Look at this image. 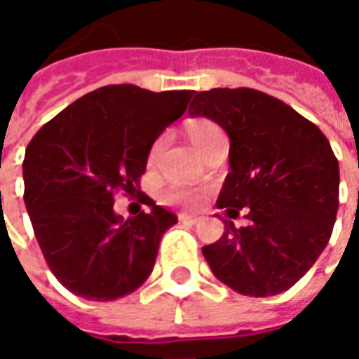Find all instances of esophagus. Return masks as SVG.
Masks as SVG:
<instances>
[{
    "mask_svg": "<svg viewBox=\"0 0 359 359\" xmlns=\"http://www.w3.org/2000/svg\"><path fill=\"white\" fill-rule=\"evenodd\" d=\"M180 223H184V225H196L200 217H196V215H187V213H180L179 215Z\"/></svg>",
    "mask_w": 359,
    "mask_h": 359,
    "instance_id": "esophagus-1",
    "label": "esophagus"
}]
</instances>
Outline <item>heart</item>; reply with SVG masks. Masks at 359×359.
I'll return each mask as SVG.
<instances>
[{
	"instance_id": "heart-1",
	"label": "heart",
	"mask_w": 359,
	"mask_h": 359,
	"mask_svg": "<svg viewBox=\"0 0 359 359\" xmlns=\"http://www.w3.org/2000/svg\"><path fill=\"white\" fill-rule=\"evenodd\" d=\"M187 133L190 142L194 144V148L202 154L203 148H205V146H208L215 136H221L223 130H221L213 121H208V118H198V121H194V123H190V125H188ZM159 148H161V142H156V144H154V148H151V151H149V161H154V159H156L157 154H159ZM196 198H198V194L190 192V190H180V188H172V190H169V194H167V200H171V202L175 203H192L196 202Z\"/></svg>"
}]
</instances>
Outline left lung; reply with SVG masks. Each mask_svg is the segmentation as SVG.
Here are the masks:
<instances>
[{
  "label": "left lung",
  "mask_w": 359,
  "mask_h": 359,
  "mask_svg": "<svg viewBox=\"0 0 359 359\" xmlns=\"http://www.w3.org/2000/svg\"><path fill=\"white\" fill-rule=\"evenodd\" d=\"M231 138L217 208L225 233L203 246L213 275L244 296H275L298 283L331 238L339 210V161L311 121L277 97L252 88H213L190 103Z\"/></svg>",
  "instance_id": "8db88e82"
}]
</instances>
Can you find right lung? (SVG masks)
Instances as JSON below:
<instances>
[{"mask_svg":"<svg viewBox=\"0 0 359 359\" xmlns=\"http://www.w3.org/2000/svg\"><path fill=\"white\" fill-rule=\"evenodd\" d=\"M192 94L103 86L55 115L27 146L28 217L51 273L76 296L117 300L149 277L177 215L144 196L151 210L125 221L113 211L115 194L140 188L151 144Z\"/></svg>","mask_w":359,"mask_h":359,"instance_id":"1","label":"right lung"}]
</instances>
